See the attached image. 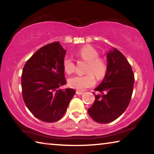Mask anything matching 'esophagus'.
Returning <instances> with one entry per match:
<instances>
[{
	"label": "esophagus",
	"instance_id": "34e87169",
	"mask_svg": "<svg viewBox=\"0 0 154 154\" xmlns=\"http://www.w3.org/2000/svg\"><path fill=\"white\" fill-rule=\"evenodd\" d=\"M76 94H77V95H82L83 94V92H80V91H77Z\"/></svg>",
	"mask_w": 154,
	"mask_h": 154
}]
</instances>
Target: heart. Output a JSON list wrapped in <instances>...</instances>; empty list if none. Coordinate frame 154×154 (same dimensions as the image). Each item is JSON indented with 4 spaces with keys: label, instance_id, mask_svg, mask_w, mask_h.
I'll return each instance as SVG.
<instances>
[{
    "label": "heart",
    "instance_id": "1",
    "mask_svg": "<svg viewBox=\"0 0 154 154\" xmlns=\"http://www.w3.org/2000/svg\"><path fill=\"white\" fill-rule=\"evenodd\" d=\"M77 56L88 63L86 70L88 73L83 75H77L69 78V85L77 90L83 91L94 85V75L99 79L105 77L107 71V64L103 58H99L98 51L91 46H85L81 49ZM62 65L66 73L71 74L75 71V62L70 57H64Z\"/></svg>",
    "mask_w": 154,
    "mask_h": 154
}]
</instances>
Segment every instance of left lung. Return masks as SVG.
<instances>
[{
  "label": "left lung",
  "mask_w": 154,
  "mask_h": 154,
  "mask_svg": "<svg viewBox=\"0 0 154 154\" xmlns=\"http://www.w3.org/2000/svg\"><path fill=\"white\" fill-rule=\"evenodd\" d=\"M106 73L94 90L100 94H95L94 102L88 110L91 118L100 124L116 120L126 111L132 97L134 82L132 67L118 49H110L106 54Z\"/></svg>",
  "instance_id": "left-lung-1"
}]
</instances>
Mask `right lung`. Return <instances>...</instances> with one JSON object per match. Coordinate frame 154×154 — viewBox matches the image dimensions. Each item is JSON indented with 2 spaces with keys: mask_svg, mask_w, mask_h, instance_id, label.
<instances>
[{
  "mask_svg": "<svg viewBox=\"0 0 154 154\" xmlns=\"http://www.w3.org/2000/svg\"><path fill=\"white\" fill-rule=\"evenodd\" d=\"M65 54L60 42L48 44L36 51L23 69V99L33 116L43 122L60 119L75 94L72 88H60L66 83L62 65Z\"/></svg>",
  "mask_w": 154,
  "mask_h": 154,
  "instance_id": "1",
  "label": "right lung"
}]
</instances>
